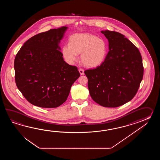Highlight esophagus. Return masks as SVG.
Returning <instances> with one entry per match:
<instances>
[{"instance_id":"34e87169","label":"esophagus","mask_w":160,"mask_h":160,"mask_svg":"<svg viewBox=\"0 0 160 160\" xmlns=\"http://www.w3.org/2000/svg\"><path fill=\"white\" fill-rule=\"evenodd\" d=\"M79 72L80 73L81 75H84L85 73H84V70L82 69V68H79Z\"/></svg>"}]
</instances>
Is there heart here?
I'll return each mask as SVG.
<instances>
[{
	"mask_svg": "<svg viewBox=\"0 0 160 160\" xmlns=\"http://www.w3.org/2000/svg\"><path fill=\"white\" fill-rule=\"evenodd\" d=\"M68 44L62 47V54L70 64L74 63L77 60V55L81 54L82 64L93 68L101 65L107 55L105 42L92 34H74L69 38Z\"/></svg>",
	"mask_w": 160,
	"mask_h": 160,
	"instance_id": "obj_1",
	"label": "heart"
}]
</instances>
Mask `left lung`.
<instances>
[{
    "instance_id": "obj_1",
    "label": "left lung",
    "mask_w": 160,
    "mask_h": 160,
    "mask_svg": "<svg viewBox=\"0 0 160 160\" xmlns=\"http://www.w3.org/2000/svg\"><path fill=\"white\" fill-rule=\"evenodd\" d=\"M109 42V51L97 68L85 70L90 95L106 108H117L136 95L142 80V59L138 48L122 34L101 31Z\"/></svg>"
}]
</instances>
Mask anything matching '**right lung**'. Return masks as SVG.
I'll return each instance as SVG.
<instances>
[{
	"mask_svg": "<svg viewBox=\"0 0 160 160\" xmlns=\"http://www.w3.org/2000/svg\"><path fill=\"white\" fill-rule=\"evenodd\" d=\"M68 27L34 35L22 46L14 61L16 85L31 104L54 108L66 101L78 68L63 60L59 46Z\"/></svg>",
	"mask_w": 160,
	"mask_h": 160,
	"instance_id": "obj_1",
	"label": "right lung"
}]
</instances>
